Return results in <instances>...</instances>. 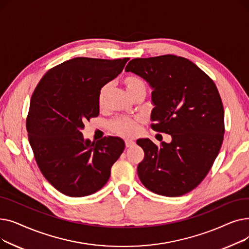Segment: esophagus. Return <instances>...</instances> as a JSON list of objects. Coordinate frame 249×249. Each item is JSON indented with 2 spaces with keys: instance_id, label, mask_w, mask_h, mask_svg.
<instances>
[{
  "instance_id": "1",
  "label": "esophagus",
  "mask_w": 249,
  "mask_h": 249,
  "mask_svg": "<svg viewBox=\"0 0 249 249\" xmlns=\"http://www.w3.org/2000/svg\"><path fill=\"white\" fill-rule=\"evenodd\" d=\"M133 145H135V142H134V141H132V140H126V141H125V146H126L127 148L132 147Z\"/></svg>"
}]
</instances>
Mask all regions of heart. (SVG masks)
Returning <instances> with one entry per match:
<instances>
[{
	"label": "heart",
	"instance_id": "heart-1",
	"mask_svg": "<svg viewBox=\"0 0 249 249\" xmlns=\"http://www.w3.org/2000/svg\"><path fill=\"white\" fill-rule=\"evenodd\" d=\"M123 84L128 90L130 96H133L139 90H145V84L141 78L135 75H127L123 78ZM109 86L104 85L98 94V104L102 107L105 104L106 96L108 93ZM140 122L139 118H129V117H117L109 123V129L117 135L123 137H133L138 130V124Z\"/></svg>",
	"mask_w": 249,
	"mask_h": 249
}]
</instances>
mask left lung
<instances>
[{"label":"left lung","instance_id":"1","mask_svg":"<svg viewBox=\"0 0 249 249\" xmlns=\"http://www.w3.org/2000/svg\"><path fill=\"white\" fill-rule=\"evenodd\" d=\"M152 88L151 128L172 135L159 147L137 140L144 150L138 164L141 182L149 191L178 197L197 187L210 171L224 137V109L212 78L191 60L166 54L134 58L125 68Z\"/></svg>","mask_w":249,"mask_h":249}]
</instances>
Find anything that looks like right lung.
Wrapping results in <instances>:
<instances>
[{
    "mask_svg": "<svg viewBox=\"0 0 249 249\" xmlns=\"http://www.w3.org/2000/svg\"><path fill=\"white\" fill-rule=\"evenodd\" d=\"M128 57H75L50 69L36 86L26 120L28 139L44 178L60 193L85 197L101 190L125 143L119 137L85 140V122L99 115L100 89Z\"/></svg>",
    "mask_w": 249,
    "mask_h": 249,
    "instance_id": "add662e5",
    "label": "right lung"
}]
</instances>
